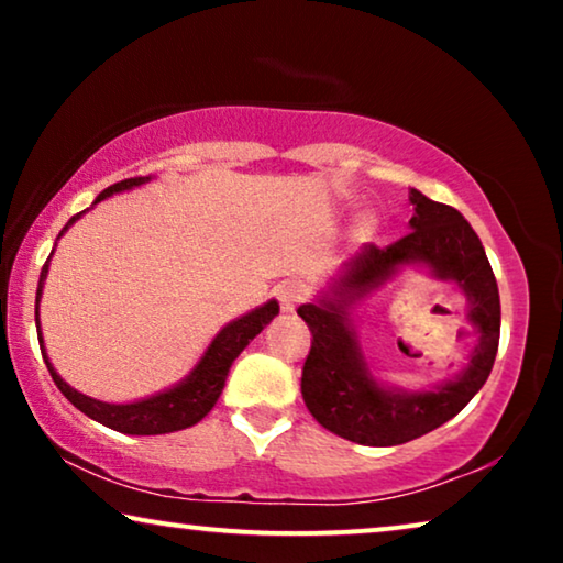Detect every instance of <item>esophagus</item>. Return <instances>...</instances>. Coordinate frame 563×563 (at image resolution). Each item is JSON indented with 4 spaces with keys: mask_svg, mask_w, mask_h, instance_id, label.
Here are the masks:
<instances>
[{
    "mask_svg": "<svg viewBox=\"0 0 563 563\" xmlns=\"http://www.w3.org/2000/svg\"><path fill=\"white\" fill-rule=\"evenodd\" d=\"M276 297H279V305L284 312H295L299 305L305 302L307 287L299 282H284L279 289H276Z\"/></svg>",
    "mask_w": 563,
    "mask_h": 563,
    "instance_id": "1",
    "label": "esophagus"
}]
</instances>
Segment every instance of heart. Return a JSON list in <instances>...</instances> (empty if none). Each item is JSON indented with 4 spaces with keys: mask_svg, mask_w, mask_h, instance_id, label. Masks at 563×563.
<instances>
[{
    "mask_svg": "<svg viewBox=\"0 0 563 563\" xmlns=\"http://www.w3.org/2000/svg\"><path fill=\"white\" fill-rule=\"evenodd\" d=\"M376 230H379V222H376L374 214H364V218H358L356 222V235L361 241H372L376 235Z\"/></svg>",
    "mask_w": 563,
    "mask_h": 563,
    "instance_id": "b5f03b06",
    "label": "heart"
}]
</instances>
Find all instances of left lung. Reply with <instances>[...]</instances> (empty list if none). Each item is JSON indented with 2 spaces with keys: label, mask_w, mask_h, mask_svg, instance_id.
<instances>
[{
  "label": "left lung",
  "mask_w": 563,
  "mask_h": 563,
  "mask_svg": "<svg viewBox=\"0 0 563 563\" xmlns=\"http://www.w3.org/2000/svg\"><path fill=\"white\" fill-rule=\"evenodd\" d=\"M412 218L389 249L364 245L338 264L325 287L297 310L312 333L302 368L307 410L330 433L361 445H399L441 428L484 387L499 345V291L484 245L468 220L449 205L410 189ZM405 267H422L467 297L477 338L456 377L428 388L382 380L357 338V305Z\"/></svg>",
  "instance_id": "8db88e82"
}]
</instances>
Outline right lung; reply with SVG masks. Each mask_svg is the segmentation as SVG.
<instances>
[{"label":"right lung","mask_w":563,"mask_h":563,"mask_svg":"<svg viewBox=\"0 0 563 563\" xmlns=\"http://www.w3.org/2000/svg\"><path fill=\"white\" fill-rule=\"evenodd\" d=\"M153 176H133V179H122L112 187H107L104 191H99L95 202L87 210H81L79 214H74L71 220L66 222L64 230H60L56 243L64 238L68 228L74 225L81 214H87L89 210H95V205L102 202V199L120 195V191H130L148 184ZM56 243H53V251L48 261H45L43 272H41V282H37V291H35V328H37V341H41V353L45 366L56 382V387L64 391V397L71 402L76 410H81L87 418L102 422V426L118 430V433H128V435H164V433H174V430H184L197 426L199 420L205 418L207 412L218 405V399L222 395V387H225L228 372L233 366V361L238 358L245 345H249L253 338H256L261 330H264L268 322H272L276 314H279V302L276 299H268V302L258 305L256 310L241 314V318L230 320L222 325L191 372L179 379L172 387L156 391L151 397H141L133 399V402H102V399L84 395V391L74 389L64 376L56 372V366L51 364L48 351H45V341L41 333V297H43V287L45 279H48V266L53 253H56Z\"/></svg>","instance_id":"add662e5"}]
</instances>
